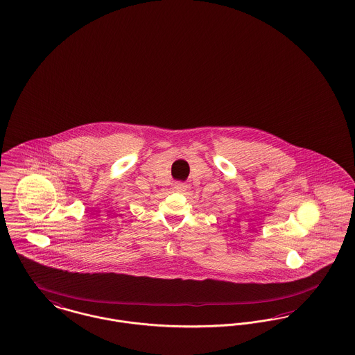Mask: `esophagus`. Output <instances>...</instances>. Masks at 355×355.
Returning <instances> with one entry per match:
<instances>
[{"mask_svg":"<svg viewBox=\"0 0 355 355\" xmlns=\"http://www.w3.org/2000/svg\"><path fill=\"white\" fill-rule=\"evenodd\" d=\"M174 189H175L177 191H185V190L188 189V185H187L185 182L177 181V182H174Z\"/></svg>","mask_w":355,"mask_h":355,"instance_id":"34e87169","label":"esophagus"}]
</instances>
